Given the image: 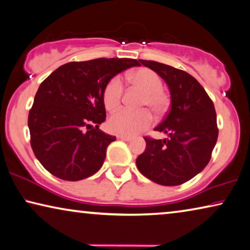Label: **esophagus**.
<instances>
[{
	"mask_svg": "<svg viewBox=\"0 0 250 250\" xmlns=\"http://www.w3.org/2000/svg\"><path fill=\"white\" fill-rule=\"evenodd\" d=\"M118 139L124 140V141H131L132 137H128V136H118Z\"/></svg>",
	"mask_w": 250,
	"mask_h": 250,
	"instance_id": "obj_1",
	"label": "esophagus"
}]
</instances>
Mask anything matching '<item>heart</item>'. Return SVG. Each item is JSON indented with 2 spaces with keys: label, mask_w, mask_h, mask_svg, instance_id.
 Wrapping results in <instances>:
<instances>
[{
  "label": "heart",
  "mask_w": 250,
  "mask_h": 250,
  "mask_svg": "<svg viewBox=\"0 0 250 250\" xmlns=\"http://www.w3.org/2000/svg\"><path fill=\"white\" fill-rule=\"evenodd\" d=\"M126 78L136 86L145 91L140 102L141 107H150L152 112L162 115L168 107V100L163 92V81L154 70L139 68L126 74ZM124 85L119 76L107 82L103 91V102L107 110L113 111L121 104ZM152 122V115L148 110L130 111L120 110L112 114L107 121V128L111 132L120 136H135L147 129Z\"/></svg>",
  "instance_id": "obj_1"
}]
</instances>
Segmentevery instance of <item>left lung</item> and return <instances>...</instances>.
<instances>
[{
  "instance_id": "obj_1",
  "label": "left lung",
  "mask_w": 250,
  "mask_h": 250,
  "mask_svg": "<svg viewBox=\"0 0 250 250\" xmlns=\"http://www.w3.org/2000/svg\"><path fill=\"white\" fill-rule=\"evenodd\" d=\"M139 62L165 81L170 109L155 128L167 138H145L146 149L138 156L137 167L155 183L181 185L202 172L210 162L219 132L213 102L202 85L184 70L152 61Z\"/></svg>"
}]
</instances>
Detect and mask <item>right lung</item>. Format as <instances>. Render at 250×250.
Instances as JSON below:
<instances>
[{
  "label": "right lung",
  "mask_w": 250,
  "mask_h": 250,
  "mask_svg": "<svg viewBox=\"0 0 250 250\" xmlns=\"http://www.w3.org/2000/svg\"><path fill=\"white\" fill-rule=\"evenodd\" d=\"M139 65L129 58L72 62L40 84L28 125L32 150L48 172L74 182L101 168L107 146L117 139L99 129L106 117L104 87L122 70Z\"/></svg>",
  "instance_id": "obj_1"
}]
</instances>
